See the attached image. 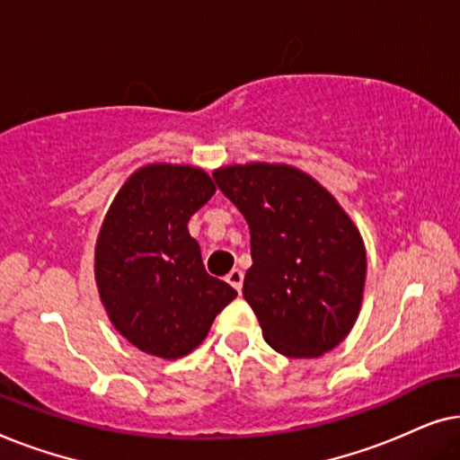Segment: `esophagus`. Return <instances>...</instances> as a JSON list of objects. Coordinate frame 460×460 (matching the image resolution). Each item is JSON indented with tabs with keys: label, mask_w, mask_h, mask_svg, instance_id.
<instances>
[{
	"label": "esophagus",
	"mask_w": 460,
	"mask_h": 460,
	"mask_svg": "<svg viewBox=\"0 0 460 460\" xmlns=\"http://www.w3.org/2000/svg\"><path fill=\"white\" fill-rule=\"evenodd\" d=\"M226 280H228V285H232L238 293H241V288H243V272H241V270H238V268L230 270V274L226 276Z\"/></svg>",
	"instance_id": "1"
}]
</instances>
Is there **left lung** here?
Returning <instances> with one entry per match:
<instances>
[{
  "instance_id": "obj_1",
  "label": "left lung",
  "mask_w": 460,
  "mask_h": 460,
  "mask_svg": "<svg viewBox=\"0 0 460 460\" xmlns=\"http://www.w3.org/2000/svg\"><path fill=\"white\" fill-rule=\"evenodd\" d=\"M249 224L243 297L282 356L318 358L348 337L362 305L367 251L335 197L291 165L247 163L213 172Z\"/></svg>"
}]
</instances>
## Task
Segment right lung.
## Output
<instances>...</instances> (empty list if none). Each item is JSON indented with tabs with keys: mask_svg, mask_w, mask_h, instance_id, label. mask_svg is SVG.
I'll list each match as a JSON object with an SVG mask.
<instances>
[{
	"mask_svg": "<svg viewBox=\"0 0 460 460\" xmlns=\"http://www.w3.org/2000/svg\"><path fill=\"white\" fill-rule=\"evenodd\" d=\"M213 194L203 169L155 163L137 169L106 211L93 257L98 293L112 326L144 354H190L236 297L207 274L188 232Z\"/></svg>",
	"mask_w": 460,
	"mask_h": 460,
	"instance_id": "1",
	"label": "right lung"
}]
</instances>
